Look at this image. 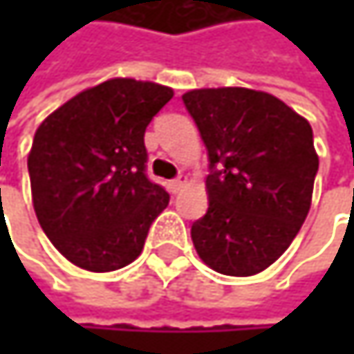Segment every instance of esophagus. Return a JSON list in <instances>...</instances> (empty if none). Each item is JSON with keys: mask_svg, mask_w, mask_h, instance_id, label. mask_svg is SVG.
I'll list each match as a JSON object with an SVG mask.
<instances>
[{"mask_svg": "<svg viewBox=\"0 0 354 354\" xmlns=\"http://www.w3.org/2000/svg\"><path fill=\"white\" fill-rule=\"evenodd\" d=\"M184 184H186V176H178L176 180L170 182V190H172V192H178Z\"/></svg>", "mask_w": 354, "mask_h": 354, "instance_id": "obj_1", "label": "esophagus"}]
</instances>
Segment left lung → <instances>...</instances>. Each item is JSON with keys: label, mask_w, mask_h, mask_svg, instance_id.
<instances>
[{"label": "left lung", "mask_w": 354, "mask_h": 354, "mask_svg": "<svg viewBox=\"0 0 354 354\" xmlns=\"http://www.w3.org/2000/svg\"><path fill=\"white\" fill-rule=\"evenodd\" d=\"M182 102L209 153L207 213L190 238L201 260L230 277L268 268L301 230L318 174L310 122L248 88L190 90Z\"/></svg>", "instance_id": "left-lung-1"}]
</instances>
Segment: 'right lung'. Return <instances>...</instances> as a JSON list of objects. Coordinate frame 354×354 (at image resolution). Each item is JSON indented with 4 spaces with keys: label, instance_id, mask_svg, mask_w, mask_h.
<instances>
[{
    "label": "right lung",
    "instance_id": "1",
    "mask_svg": "<svg viewBox=\"0 0 354 354\" xmlns=\"http://www.w3.org/2000/svg\"><path fill=\"white\" fill-rule=\"evenodd\" d=\"M172 88L116 77L80 92L36 129L28 174L38 223L92 272L131 264L170 194L145 174V129Z\"/></svg>",
    "mask_w": 354,
    "mask_h": 354
}]
</instances>
